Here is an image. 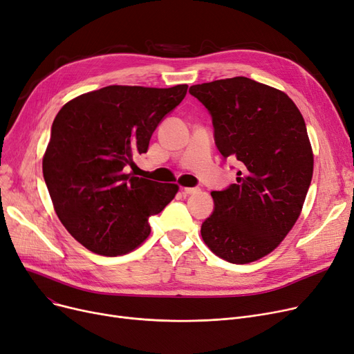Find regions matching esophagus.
<instances>
[{"mask_svg":"<svg viewBox=\"0 0 354 354\" xmlns=\"http://www.w3.org/2000/svg\"><path fill=\"white\" fill-rule=\"evenodd\" d=\"M182 191H183V194H187V195H195L201 189H199V188H182Z\"/></svg>","mask_w":354,"mask_h":354,"instance_id":"obj_1","label":"esophagus"}]
</instances>
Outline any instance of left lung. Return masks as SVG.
Listing matches in <instances>:
<instances>
[{"label":"left lung","mask_w":354,"mask_h":354,"mask_svg":"<svg viewBox=\"0 0 354 354\" xmlns=\"http://www.w3.org/2000/svg\"><path fill=\"white\" fill-rule=\"evenodd\" d=\"M189 94L208 110L223 159L241 167L237 183L211 192L201 236L230 263L254 262L294 227L311 185L305 121L285 92L244 76L192 85Z\"/></svg>","instance_id":"1"}]
</instances>
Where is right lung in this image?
<instances>
[{"label":"right lung","instance_id":"right-lung-1","mask_svg":"<svg viewBox=\"0 0 354 354\" xmlns=\"http://www.w3.org/2000/svg\"><path fill=\"white\" fill-rule=\"evenodd\" d=\"M187 89L110 85L76 97L55 117L43 178L60 223L88 250L131 252L150 234V215L174 199L175 183L127 172Z\"/></svg>","mask_w":354,"mask_h":354}]
</instances>
